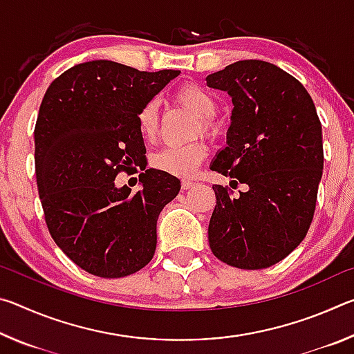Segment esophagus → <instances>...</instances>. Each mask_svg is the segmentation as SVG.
<instances>
[{"label": "esophagus", "mask_w": 354, "mask_h": 354, "mask_svg": "<svg viewBox=\"0 0 354 354\" xmlns=\"http://www.w3.org/2000/svg\"><path fill=\"white\" fill-rule=\"evenodd\" d=\"M181 187H183V190H189L192 187H195V183L189 181V179H184V181L181 183Z\"/></svg>", "instance_id": "esophagus-1"}]
</instances>
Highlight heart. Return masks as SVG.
Returning a JSON list of instances; mask_svg holds the SVG:
<instances>
[{
	"label": "heart",
	"instance_id": "b5f03b06",
	"mask_svg": "<svg viewBox=\"0 0 354 354\" xmlns=\"http://www.w3.org/2000/svg\"><path fill=\"white\" fill-rule=\"evenodd\" d=\"M175 100L194 113L201 122V128L205 131L211 129V122L217 115V101L206 88L196 84H183L176 88ZM158 103L154 100L147 101L137 111V127L143 137H153L158 131ZM206 158V148L201 143L192 145H167L159 149L151 158L154 169L173 176L189 178L194 175Z\"/></svg>",
	"mask_w": 354,
	"mask_h": 354
}]
</instances>
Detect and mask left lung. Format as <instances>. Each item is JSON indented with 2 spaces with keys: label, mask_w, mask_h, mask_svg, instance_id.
Here are the masks:
<instances>
[{
  "label": "left lung",
  "mask_w": 354,
  "mask_h": 354,
  "mask_svg": "<svg viewBox=\"0 0 354 354\" xmlns=\"http://www.w3.org/2000/svg\"><path fill=\"white\" fill-rule=\"evenodd\" d=\"M206 82L234 106L211 169L247 185L236 198L212 185L209 245L227 266L267 268L301 243L313 221L323 173L320 120L303 84L270 62L239 61Z\"/></svg>",
  "instance_id": "left-lung-1"
}]
</instances>
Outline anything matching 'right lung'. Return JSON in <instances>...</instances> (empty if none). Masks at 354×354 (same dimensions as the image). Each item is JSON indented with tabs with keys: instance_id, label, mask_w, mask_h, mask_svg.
Here are the masks:
<instances>
[{
	"instance_id": "obj_1",
	"label": "right lung",
	"mask_w": 354,
	"mask_h": 354,
	"mask_svg": "<svg viewBox=\"0 0 354 354\" xmlns=\"http://www.w3.org/2000/svg\"><path fill=\"white\" fill-rule=\"evenodd\" d=\"M179 73L101 59L64 71L41 100L34 140L46 226L57 247L95 277H128L153 259L159 214L181 183L148 169L131 192L117 187L115 176L145 162L137 111Z\"/></svg>"
}]
</instances>
